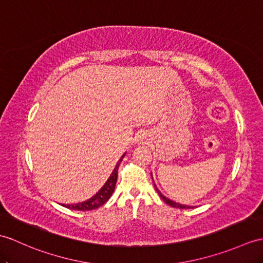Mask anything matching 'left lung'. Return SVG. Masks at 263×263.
I'll use <instances>...</instances> for the list:
<instances>
[{"instance_id": "8db88e82", "label": "left lung", "mask_w": 263, "mask_h": 263, "mask_svg": "<svg viewBox=\"0 0 263 263\" xmlns=\"http://www.w3.org/2000/svg\"><path fill=\"white\" fill-rule=\"evenodd\" d=\"M151 177H152V174H151ZM152 179H154V178H152ZM154 182H155V181H154ZM155 188H156V191L158 192V194H159V196L161 197V199L164 201V203L168 204L169 206L177 207V209H193V206H188V205H181V204H179V203H176V201H174V200H172V199L167 198L166 196H163V195L160 193L159 189L157 188V186H156V185H155Z\"/></svg>"}]
</instances>
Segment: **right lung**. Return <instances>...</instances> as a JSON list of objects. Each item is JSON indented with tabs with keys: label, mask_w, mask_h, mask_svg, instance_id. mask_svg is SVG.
I'll return each instance as SVG.
<instances>
[{
	"label": "right lung",
	"mask_w": 263,
	"mask_h": 263,
	"mask_svg": "<svg viewBox=\"0 0 263 263\" xmlns=\"http://www.w3.org/2000/svg\"><path fill=\"white\" fill-rule=\"evenodd\" d=\"M126 152H124L123 156L120 158V160L118 161L117 166H115L114 170L112 172L111 176L108 177V179L106 180L104 186L97 192L93 197H90L89 199L82 201V203H77V204H62V206L66 207V209L69 210H75V211H90V210H96L99 209L100 206L103 204H105L106 201L109 199V197L112 196V194L115 189V185H117V180H118V170L120 162L123 159Z\"/></svg>",
	"instance_id": "add662e5"
}]
</instances>
